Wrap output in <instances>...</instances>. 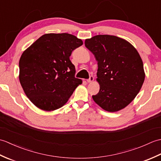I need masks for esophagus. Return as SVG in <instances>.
Here are the masks:
<instances>
[{
    "label": "esophagus",
    "instance_id": "1",
    "mask_svg": "<svg viewBox=\"0 0 161 161\" xmlns=\"http://www.w3.org/2000/svg\"><path fill=\"white\" fill-rule=\"evenodd\" d=\"M93 80H94V77H93V76H92V75H91V76H90L89 79H88V80H87V82L88 83L93 82Z\"/></svg>",
    "mask_w": 161,
    "mask_h": 161
}]
</instances>
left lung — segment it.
<instances>
[{"label":"left lung","mask_w":161,"mask_h":161,"mask_svg":"<svg viewBox=\"0 0 161 161\" xmlns=\"http://www.w3.org/2000/svg\"><path fill=\"white\" fill-rule=\"evenodd\" d=\"M85 46L97 61L100 91L92 96L93 100L109 112L124 108L138 95L145 81L138 51L127 41L108 35L86 39Z\"/></svg>","instance_id":"8db88e82"}]
</instances>
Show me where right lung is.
<instances>
[{
    "label": "right lung",
    "mask_w": 161,
    "mask_h": 161,
    "mask_svg": "<svg viewBox=\"0 0 161 161\" xmlns=\"http://www.w3.org/2000/svg\"><path fill=\"white\" fill-rule=\"evenodd\" d=\"M83 44L68 33L46 34L23 53L19 81L36 107L50 111L66 103L81 80L75 78L72 52Z\"/></svg>",
    "instance_id": "1"
}]
</instances>
